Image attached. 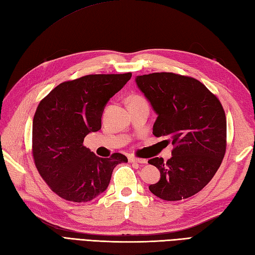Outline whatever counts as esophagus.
<instances>
[{
	"label": "esophagus",
	"mask_w": 255,
	"mask_h": 255,
	"mask_svg": "<svg viewBox=\"0 0 255 255\" xmlns=\"http://www.w3.org/2000/svg\"><path fill=\"white\" fill-rule=\"evenodd\" d=\"M130 163H138V164H145L146 159L143 158H138V157H129Z\"/></svg>",
	"instance_id": "1"
}]
</instances>
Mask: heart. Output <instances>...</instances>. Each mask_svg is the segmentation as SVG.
<instances>
[{
	"mask_svg": "<svg viewBox=\"0 0 255 255\" xmlns=\"http://www.w3.org/2000/svg\"><path fill=\"white\" fill-rule=\"evenodd\" d=\"M130 104H133V103H140V102H144V99L141 98L139 96H133L130 98Z\"/></svg>",
	"mask_w": 255,
	"mask_h": 255,
	"instance_id": "obj_1",
	"label": "heart"
}]
</instances>
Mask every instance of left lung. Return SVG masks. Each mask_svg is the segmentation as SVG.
Returning a JSON list of instances; mask_svg holds the SVG:
<instances>
[{
    "mask_svg": "<svg viewBox=\"0 0 255 255\" xmlns=\"http://www.w3.org/2000/svg\"><path fill=\"white\" fill-rule=\"evenodd\" d=\"M139 90L157 118L155 137L167 135L171 157L149 159L159 170L150 191L166 201L192 197L208 185L226 152V116L223 106L203 84L191 77L153 73L135 77Z\"/></svg>",
    "mask_w": 255,
    "mask_h": 255,
    "instance_id": "8db88e82",
    "label": "left lung"
}]
</instances>
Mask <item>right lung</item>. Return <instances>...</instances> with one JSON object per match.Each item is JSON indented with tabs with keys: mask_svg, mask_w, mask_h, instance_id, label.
I'll list each match as a JSON object with an SVG mask.
<instances>
[{
	"mask_svg": "<svg viewBox=\"0 0 255 255\" xmlns=\"http://www.w3.org/2000/svg\"><path fill=\"white\" fill-rule=\"evenodd\" d=\"M131 78V73L88 75L55 87L41 101L32 123L35 166L52 191L72 202H88L109 187L121 153L99 157L84 145L101 129L105 105Z\"/></svg>",
	"mask_w": 255,
	"mask_h": 255,
	"instance_id": "add662e5",
	"label": "right lung"
}]
</instances>
